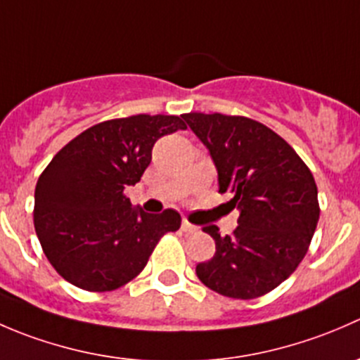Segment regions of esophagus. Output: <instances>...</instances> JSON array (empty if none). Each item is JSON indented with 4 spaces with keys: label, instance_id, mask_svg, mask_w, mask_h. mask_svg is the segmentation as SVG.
<instances>
[{
    "label": "esophagus",
    "instance_id": "1",
    "mask_svg": "<svg viewBox=\"0 0 360 360\" xmlns=\"http://www.w3.org/2000/svg\"><path fill=\"white\" fill-rule=\"evenodd\" d=\"M181 230H183L184 233H197V231H198V228L195 226V224H191L190 221L183 219V223H181Z\"/></svg>",
    "mask_w": 360,
    "mask_h": 360
}]
</instances>
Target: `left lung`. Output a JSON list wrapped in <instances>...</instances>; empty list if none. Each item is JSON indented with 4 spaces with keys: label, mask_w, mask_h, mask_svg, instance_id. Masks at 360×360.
<instances>
[{
    "label": "left lung",
    "mask_w": 360,
    "mask_h": 360,
    "mask_svg": "<svg viewBox=\"0 0 360 360\" xmlns=\"http://www.w3.org/2000/svg\"><path fill=\"white\" fill-rule=\"evenodd\" d=\"M209 150L219 193H233L238 226L221 237L203 228L216 252L197 264L212 291L235 300L270 292L301 263L319 223L317 184L310 169L278 134L256 120L221 112L183 115Z\"/></svg>",
    "instance_id": "1"
}]
</instances>
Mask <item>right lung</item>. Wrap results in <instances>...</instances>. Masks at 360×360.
I'll use <instances>...</instances> for the list:
<instances>
[{"label": "right lung", "mask_w": 360, "mask_h": 360, "mask_svg": "<svg viewBox=\"0 0 360 360\" xmlns=\"http://www.w3.org/2000/svg\"><path fill=\"white\" fill-rule=\"evenodd\" d=\"M181 116L108 120L69 141L39 176L34 228L43 252L69 284L118 289L143 271L155 245L181 226L177 210L134 209L123 190L139 183L160 137L184 130Z\"/></svg>", "instance_id": "1"}]
</instances>
